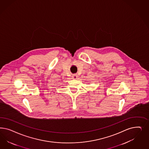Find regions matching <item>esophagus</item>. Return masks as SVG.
<instances>
[{
	"mask_svg": "<svg viewBox=\"0 0 149 149\" xmlns=\"http://www.w3.org/2000/svg\"><path fill=\"white\" fill-rule=\"evenodd\" d=\"M72 79H76L77 78V77H78V76H77V75L76 74H73V76H72Z\"/></svg>",
	"mask_w": 149,
	"mask_h": 149,
	"instance_id": "1",
	"label": "esophagus"
}]
</instances>
